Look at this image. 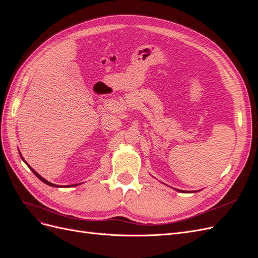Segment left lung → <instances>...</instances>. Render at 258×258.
Returning a JSON list of instances; mask_svg holds the SVG:
<instances>
[{
    "instance_id": "obj_1",
    "label": "left lung",
    "mask_w": 258,
    "mask_h": 258,
    "mask_svg": "<svg viewBox=\"0 0 258 258\" xmlns=\"http://www.w3.org/2000/svg\"><path fill=\"white\" fill-rule=\"evenodd\" d=\"M178 191H180V192H185V191H182V190H178ZM186 192H187V191H186Z\"/></svg>"
}]
</instances>
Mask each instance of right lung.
Listing matches in <instances>:
<instances>
[{
  "label": "right lung",
  "instance_id": "1",
  "mask_svg": "<svg viewBox=\"0 0 258 258\" xmlns=\"http://www.w3.org/2000/svg\"><path fill=\"white\" fill-rule=\"evenodd\" d=\"M20 157H21V156H20ZM23 160H24V159H23ZM24 161H25V160H24ZM25 162H26V161H25ZM26 164H27V163H26ZM27 165H28V166H29V168H30V170H31V171H32V172L34 173V175L36 176V177H38V178H39L40 180H42L43 182H45V183H46V185H48V186H51V187H59V186H57V185H54V183H51V182L47 181L46 179H44V178L42 177V176H41V175H39L38 173H36V172H35V171L33 170V168H32V167L30 166V165H29V164H27ZM71 186H77V185H71ZM71 186H69V185H68V186H66V187H71Z\"/></svg>",
  "mask_w": 258,
  "mask_h": 258
}]
</instances>
